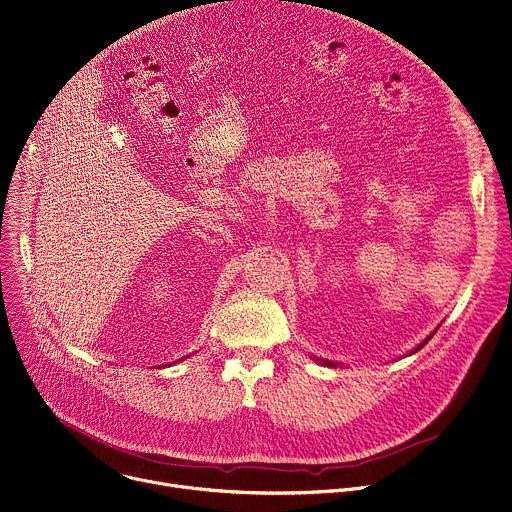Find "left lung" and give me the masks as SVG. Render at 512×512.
<instances>
[{"label": "left lung", "mask_w": 512, "mask_h": 512, "mask_svg": "<svg viewBox=\"0 0 512 512\" xmlns=\"http://www.w3.org/2000/svg\"><path fill=\"white\" fill-rule=\"evenodd\" d=\"M431 337H433V335H431ZM431 337H427V339H425V341H423V343H421V345H418V347H416V349H414V353H416V351H418V349H423V347H425V345H427V343H429V339H431ZM322 363H327V365H335V363H331V361H327V359H322Z\"/></svg>", "instance_id": "obj_1"}]
</instances>
